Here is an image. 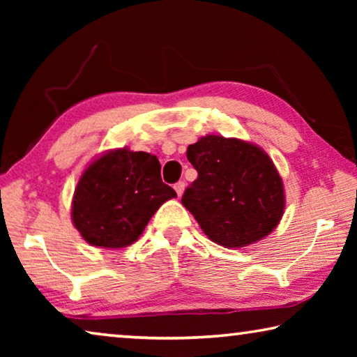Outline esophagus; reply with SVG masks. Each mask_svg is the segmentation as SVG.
<instances>
[{
    "mask_svg": "<svg viewBox=\"0 0 357 357\" xmlns=\"http://www.w3.org/2000/svg\"><path fill=\"white\" fill-rule=\"evenodd\" d=\"M174 187V190H176V193H178V197H181L183 195V192H184V187H185V184H184V181H179V183H176L173 185Z\"/></svg>",
    "mask_w": 357,
    "mask_h": 357,
    "instance_id": "34e87169",
    "label": "esophagus"
}]
</instances>
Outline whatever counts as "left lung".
Wrapping results in <instances>:
<instances>
[{"mask_svg": "<svg viewBox=\"0 0 357 357\" xmlns=\"http://www.w3.org/2000/svg\"><path fill=\"white\" fill-rule=\"evenodd\" d=\"M187 159L198 178L181 202L211 241L244 247L277 227L285 193L280 174L263 149L238 138L206 135L187 148Z\"/></svg>", "mask_w": 357, "mask_h": 357, "instance_id": "1", "label": "left lung"}]
</instances>
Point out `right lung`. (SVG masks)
<instances>
[{"label": "right lung", "mask_w": 357, "mask_h": 357, "mask_svg": "<svg viewBox=\"0 0 357 357\" xmlns=\"http://www.w3.org/2000/svg\"><path fill=\"white\" fill-rule=\"evenodd\" d=\"M176 197L162 183L155 155L128 148L110 151L83 172L72 202V220L96 247L121 249L135 243L151 217Z\"/></svg>", "instance_id": "1"}]
</instances>
